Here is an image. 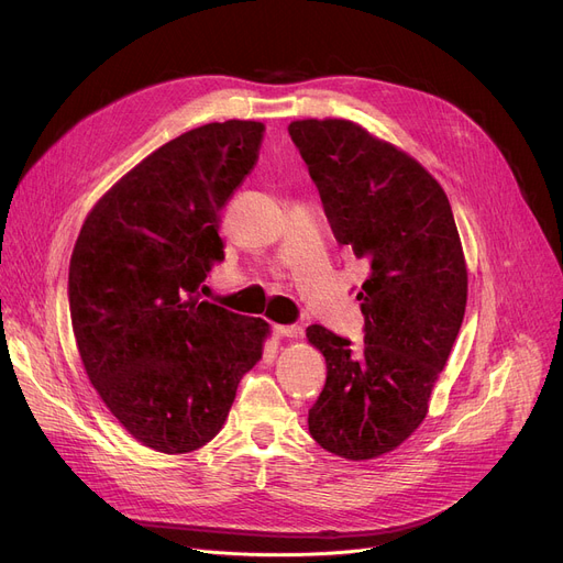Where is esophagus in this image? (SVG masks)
<instances>
[{
	"label": "esophagus",
	"instance_id": "34e87169",
	"mask_svg": "<svg viewBox=\"0 0 563 563\" xmlns=\"http://www.w3.org/2000/svg\"><path fill=\"white\" fill-rule=\"evenodd\" d=\"M274 333L280 338H301L303 335L301 327H297V323H278V327H274Z\"/></svg>",
	"mask_w": 563,
	"mask_h": 563
}]
</instances>
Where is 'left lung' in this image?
<instances>
[{
  "label": "left lung",
  "instance_id": "8db88e82",
  "mask_svg": "<svg viewBox=\"0 0 563 563\" xmlns=\"http://www.w3.org/2000/svg\"><path fill=\"white\" fill-rule=\"evenodd\" d=\"M335 240L369 264L358 291L365 344L312 323L327 386L310 435L351 461L393 452L416 431L445 367L467 301V272L450 200L395 145L340 118L289 128Z\"/></svg>",
  "mask_w": 563,
  "mask_h": 563
}]
</instances>
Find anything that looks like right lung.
I'll use <instances>...</instances> for the list:
<instances>
[{"label":"right lung","mask_w":563,"mask_h":563,"mask_svg":"<svg viewBox=\"0 0 563 563\" xmlns=\"http://www.w3.org/2000/svg\"><path fill=\"white\" fill-rule=\"evenodd\" d=\"M262 132L225 121L168 141L104 194L70 257L84 369L115 420L164 454L219 433L269 333L264 319L198 297L225 257L221 207L251 173Z\"/></svg>","instance_id":"obj_1"}]
</instances>
